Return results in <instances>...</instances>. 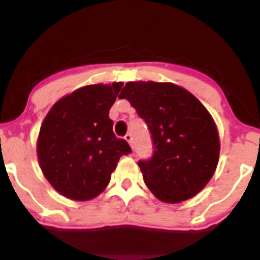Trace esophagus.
Segmentation results:
<instances>
[{
  "instance_id": "1",
  "label": "esophagus",
  "mask_w": 260,
  "mask_h": 260,
  "mask_svg": "<svg viewBox=\"0 0 260 260\" xmlns=\"http://www.w3.org/2000/svg\"><path fill=\"white\" fill-rule=\"evenodd\" d=\"M124 139L127 140L128 144H129V145H131V148L133 149V138H132V134H131V133L126 134V137H124Z\"/></svg>"
}]
</instances>
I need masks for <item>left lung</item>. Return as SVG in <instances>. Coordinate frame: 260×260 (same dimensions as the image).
<instances>
[{"label": "left lung", "mask_w": 260, "mask_h": 260, "mask_svg": "<svg viewBox=\"0 0 260 260\" xmlns=\"http://www.w3.org/2000/svg\"><path fill=\"white\" fill-rule=\"evenodd\" d=\"M118 98L129 101L151 133L153 156L138 162L150 192L171 204L198 194L220 154L217 127L204 105L172 83L128 82Z\"/></svg>", "instance_id": "left-lung-1"}]
</instances>
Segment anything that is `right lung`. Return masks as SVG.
Returning a JSON list of instances; mask_svg holds the SVG:
<instances>
[{
  "label": "right lung",
  "mask_w": 260,
  "mask_h": 260,
  "mask_svg": "<svg viewBox=\"0 0 260 260\" xmlns=\"http://www.w3.org/2000/svg\"><path fill=\"white\" fill-rule=\"evenodd\" d=\"M122 82L91 84L61 98L47 112L37 142L39 165L66 198L90 201L104 192L122 155L131 148L116 138L109 111Z\"/></svg>",
  "instance_id": "1"
}]
</instances>
